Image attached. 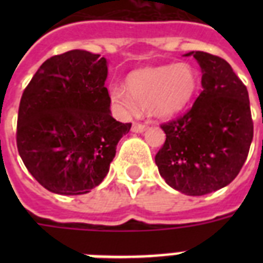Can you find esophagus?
Here are the masks:
<instances>
[{
  "mask_svg": "<svg viewBox=\"0 0 263 263\" xmlns=\"http://www.w3.org/2000/svg\"><path fill=\"white\" fill-rule=\"evenodd\" d=\"M146 128H147V124H143V123L132 124V131L134 132H143Z\"/></svg>",
  "mask_w": 263,
  "mask_h": 263,
  "instance_id": "1",
  "label": "esophagus"
}]
</instances>
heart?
Listing matches in <instances>:
<instances>
[{
    "instance_id": "b5f03b06",
    "label": "heart",
    "mask_w": 263,
    "mask_h": 263,
    "mask_svg": "<svg viewBox=\"0 0 263 263\" xmlns=\"http://www.w3.org/2000/svg\"><path fill=\"white\" fill-rule=\"evenodd\" d=\"M127 86L128 91L120 86H111L109 90L111 101L123 110L136 113L140 106L168 117L179 113L191 101L196 73L188 64L144 68L128 76Z\"/></svg>"
}]
</instances>
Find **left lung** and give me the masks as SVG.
Returning <instances> with one entry per match:
<instances>
[{
    "instance_id": "1",
    "label": "left lung",
    "mask_w": 263,
    "mask_h": 263,
    "mask_svg": "<svg viewBox=\"0 0 263 263\" xmlns=\"http://www.w3.org/2000/svg\"><path fill=\"white\" fill-rule=\"evenodd\" d=\"M202 68V87L192 107L164 123L166 139L156 154L165 181L199 196L228 185L245 165L254 136L249 91L227 61L191 51Z\"/></svg>"
}]
</instances>
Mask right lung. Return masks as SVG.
Masks as SVG:
<instances>
[{
    "label": "right lung",
    "instance_id": "obj_1",
    "mask_svg": "<svg viewBox=\"0 0 263 263\" xmlns=\"http://www.w3.org/2000/svg\"><path fill=\"white\" fill-rule=\"evenodd\" d=\"M106 59L86 50L53 55L20 99L16 143L28 172L60 195L102 183L116 146L131 129L110 115Z\"/></svg>",
    "mask_w": 263,
    "mask_h": 263
}]
</instances>
